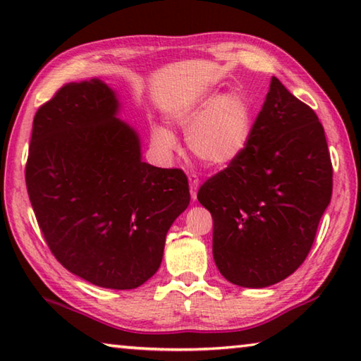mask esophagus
I'll return each mask as SVG.
<instances>
[{
    "mask_svg": "<svg viewBox=\"0 0 361 361\" xmlns=\"http://www.w3.org/2000/svg\"><path fill=\"white\" fill-rule=\"evenodd\" d=\"M197 189H199V178H197V175L191 173V175H189V191H191L192 200H195V197H197Z\"/></svg>",
    "mask_w": 361,
    "mask_h": 361,
    "instance_id": "1",
    "label": "esophagus"
}]
</instances>
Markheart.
Here are the masks:
<instances>
[{
    "instance_id": "1",
    "label": "heart",
    "mask_w": 361,
    "mask_h": 361,
    "mask_svg": "<svg viewBox=\"0 0 361 361\" xmlns=\"http://www.w3.org/2000/svg\"><path fill=\"white\" fill-rule=\"evenodd\" d=\"M175 124L188 132L192 156L213 169L229 166L247 149L253 130V114L245 97L229 92L204 99L180 113ZM151 140L162 152H173L176 140L164 127H152Z\"/></svg>"
}]
</instances>
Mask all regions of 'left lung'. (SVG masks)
<instances>
[{"instance_id": "left-lung-1", "label": "left lung", "mask_w": 361, "mask_h": 361, "mask_svg": "<svg viewBox=\"0 0 361 361\" xmlns=\"http://www.w3.org/2000/svg\"><path fill=\"white\" fill-rule=\"evenodd\" d=\"M333 166L312 108L272 78L247 149L199 188L213 218V258L231 283L264 288L312 248L331 200Z\"/></svg>"}]
</instances>
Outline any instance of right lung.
I'll use <instances>...</instances> for the list:
<instances>
[{
  "label": "right lung",
  "mask_w": 361,
  "mask_h": 361,
  "mask_svg": "<svg viewBox=\"0 0 361 361\" xmlns=\"http://www.w3.org/2000/svg\"><path fill=\"white\" fill-rule=\"evenodd\" d=\"M100 79L70 82L38 108L25 181L49 250L75 276L133 290L161 266L170 226L191 200L181 169L142 161Z\"/></svg>",
  "instance_id": "add662e5"
}]
</instances>
